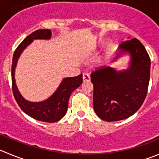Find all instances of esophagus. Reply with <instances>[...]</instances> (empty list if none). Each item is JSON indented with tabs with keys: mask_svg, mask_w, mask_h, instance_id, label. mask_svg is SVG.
Here are the masks:
<instances>
[{
	"mask_svg": "<svg viewBox=\"0 0 159 159\" xmlns=\"http://www.w3.org/2000/svg\"><path fill=\"white\" fill-rule=\"evenodd\" d=\"M83 80H84V82H88V81H90V75L87 73H84V75H83Z\"/></svg>",
	"mask_w": 159,
	"mask_h": 159,
	"instance_id": "34e87169",
	"label": "esophagus"
}]
</instances>
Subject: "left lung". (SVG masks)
Listing matches in <instances>:
<instances>
[{
	"label": "left lung",
	"mask_w": 159,
	"mask_h": 159,
	"mask_svg": "<svg viewBox=\"0 0 159 159\" xmlns=\"http://www.w3.org/2000/svg\"><path fill=\"white\" fill-rule=\"evenodd\" d=\"M119 46L114 61L126 54L130 56L129 67L116 70L101 68L90 74L93 85V109L104 121L114 122L133 116L141 107L150 80L151 60L143 45L137 38Z\"/></svg>",
	"instance_id": "obj_1"
}]
</instances>
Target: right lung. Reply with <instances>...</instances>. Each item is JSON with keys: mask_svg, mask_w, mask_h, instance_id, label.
<instances>
[{"mask_svg": "<svg viewBox=\"0 0 159 159\" xmlns=\"http://www.w3.org/2000/svg\"><path fill=\"white\" fill-rule=\"evenodd\" d=\"M51 31L48 29L38 30L25 37L19 45L13 54L11 66L12 91L16 101L21 109L26 115L37 120L46 122H55L62 119L66 114L68 104L71 93L78 88L83 83V75L75 77L64 78L54 93L48 99L39 102H32L25 99L18 90L15 79L16 65L22 51L34 40H50Z\"/></svg>", "mask_w": 159, "mask_h": 159, "instance_id": "add662e5", "label": "right lung"}]
</instances>
